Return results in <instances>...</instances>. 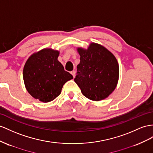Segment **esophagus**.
<instances>
[{"mask_svg": "<svg viewBox=\"0 0 153 153\" xmlns=\"http://www.w3.org/2000/svg\"><path fill=\"white\" fill-rule=\"evenodd\" d=\"M71 74L73 76L74 78L75 77V76H76V72H75V71H72V72H71Z\"/></svg>", "mask_w": 153, "mask_h": 153, "instance_id": "obj_1", "label": "esophagus"}]
</instances>
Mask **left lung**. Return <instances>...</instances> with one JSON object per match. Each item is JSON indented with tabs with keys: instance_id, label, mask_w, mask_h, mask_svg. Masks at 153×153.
Instances as JSON below:
<instances>
[{
	"instance_id": "left-lung-1",
	"label": "left lung",
	"mask_w": 153,
	"mask_h": 153,
	"mask_svg": "<svg viewBox=\"0 0 153 153\" xmlns=\"http://www.w3.org/2000/svg\"><path fill=\"white\" fill-rule=\"evenodd\" d=\"M80 62L74 81L83 95L93 101L106 98L114 91L118 81L119 65L111 52L96 43L87 50L78 48Z\"/></svg>"
}]
</instances>
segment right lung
Here are the masks:
<instances>
[{"label": "right lung", "instance_id": "right-lung-1", "mask_svg": "<svg viewBox=\"0 0 153 153\" xmlns=\"http://www.w3.org/2000/svg\"><path fill=\"white\" fill-rule=\"evenodd\" d=\"M59 52L43 49L27 60L23 70L26 90L34 98L50 102L59 96L62 86L73 76L57 60Z\"/></svg>", "mask_w": 153, "mask_h": 153}]
</instances>
